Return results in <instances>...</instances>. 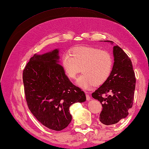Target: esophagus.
<instances>
[{"label":"esophagus","instance_id":"34e87169","mask_svg":"<svg viewBox=\"0 0 149 149\" xmlns=\"http://www.w3.org/2000/svg\"><path fill=\"white\" fill-rule=\"evenodd\" d=\"M86 97L87 101L90 100V96H89V94H88V93H86Z\"/></svg>","mask_w":149,"mask_h":149}]
</instances>
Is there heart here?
Segmentation results:
<instances>
[{"label":"heart","instance_id":"obj_1","mask_svg":"<svg viewBox=\"0 0 149 149\" xmlns=\"http://www.w3.org/2000/svg\"><path fill=\"white\" fill-rule=\"evenodd\" d=\"M71 54L65 53L61 57V65L67 77L76 79L82 67L83 74L77 84L83 89H89L94 85L106 82L112 73L114 60L107 51L92 47L79 46L71 49Z\"/></svg>","mask_w":149,"mask_h":149}]
</instances>
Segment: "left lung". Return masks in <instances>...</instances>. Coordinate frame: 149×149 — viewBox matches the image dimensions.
<instances>
[{"label":"left lung","mask_w":149,"mask_h":149,"mask_svg":"<svg viewBox=\"0 0 149 149\" xmlns=\"http://www.w3.org/2000/svg\"><path fill=\"white\" fill-rule=\"evenodd\" d=\"M113 54L114 63L111 76L92 93L93 97L102 104L100 120L107 125L118 123L128 116L133 105L136 82L132 61L127 54L118 45L113 47Z\"/></svg>","instance_id":"left-lung-1"}]
</instances>
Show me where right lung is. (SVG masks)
<instances>
[{
	"label": "right lung",
	"instance_id": "add662e5",
	"mask_svg": "<svg viewBox=\"0 0 149 149\" xmlns=\"http://www.w3.org/2000/svg\"><path fill=\"white\" fill-rule=\"evenodd\" d=\"M58 49L42 55L35 54L23 71L29 109L40 123L60 131L70 123L69 108L86 100L81 89L72 83L58 63Z\"/></svg>",
	"mask_w": 149,
	"mask_h": 149
}]
</instances>
